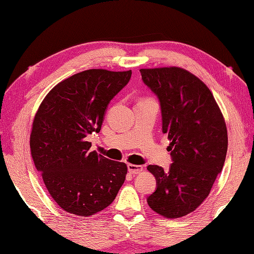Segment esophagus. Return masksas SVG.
Returning <instances> with one entry per match:
<instances>
[{
  "label": "esophagus",
  "mask_w": 254,
  "mask_h": 254,
  "mask_svg": "<svg viewBox=\"0 0 254 254\" xmlns=\"http://www.w3.org/2000/svg\"><path fill=\"white\" fill-rule=\"evenodd\" d=\"M127 170L131 175H137L143 170L142 166H137V165H133V164H128L127 165Z\"/></svg>",
  "instance_id": "34e87169"
}]
</instances>
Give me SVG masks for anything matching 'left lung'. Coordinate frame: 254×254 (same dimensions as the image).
Returning <instances> with one entry per match:
<instances>
[{"label": "left lung", "mask_w": 254, "mask_h": 254, "mask_svg": "<svg viewBox=\"0 0 254 254\" xmlns=\"http://www.w3.org/2000/svg\"><path fill=\"white\" fill-rule=\"evenodd\" d=\"M139 72L159 99L163 133L168 134L167 149L174 161L169 171L147 167L157 185L147 203L161 216L179 218L208 196L227 154V127L212 91L195 75L177 66Z\"/></svg>", "instance_id": "1"}]
</instances>
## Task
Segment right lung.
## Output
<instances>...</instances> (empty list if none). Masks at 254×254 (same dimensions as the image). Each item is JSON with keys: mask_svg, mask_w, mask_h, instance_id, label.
<instances>
[{"mask_svg": "<svg viewBox=\"0 0 254 254\" xmlns=\"http://www.w3.org/2000/svg\"><path fill=\"white\" fill-rule=\"evenodd\" d=\"M132 71H83L53 87L38 109L30 152L51 197L65 212L88 217L113 202L127 167L89 152L88 134L98 133L110 100Z\"/></svg>", "mask_w": 254, "mask_h": 254, "instance_id": "add662e5", "label": "right lung"}]
</instances>
